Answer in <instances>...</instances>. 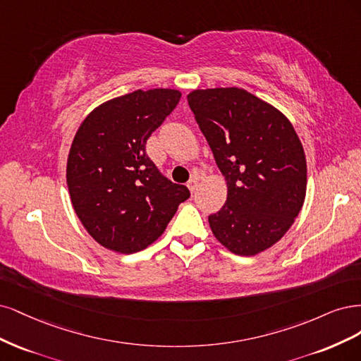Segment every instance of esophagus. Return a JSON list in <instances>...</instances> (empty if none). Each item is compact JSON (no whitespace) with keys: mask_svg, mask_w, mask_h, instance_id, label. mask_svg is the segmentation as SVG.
I'll return each instance as SVG.
<instances>
[{"mask_svg":"<svg viewBox=\"0 0 361 361\" xmlns=\"http://www.w3.org/2000/svg\"><path fill=\"white\" fill-rule=\"evenodd\" d=\"M197 184H200V178H197L196 176H193V177L189 180V183H188V188H189V190H190L192 193L197 189Z\"/></svg>","mask_w":361,"mask_h":361,"instance_id":"34e87169","label":"esophagus"}]
</instances>
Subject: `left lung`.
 <instances>
[{
    "label": "left lung",
    "mask_w": 361,
    "mask_h": 361,
    "mask_svg": "<svg viewBox=\"0 0 361 361\" xmlns=\"http://www.w3.org/2000/svg\"><path fill=\"white\" fill-rule=\"evenodd\" d=\"M195 120L228 184L225 205L208 216L214 237L252 257L271 247L305 202V149L285 115L243 88L195 90Z\"/></svg>",
    "instance_id": "left-lung-1"
}]
</instances>
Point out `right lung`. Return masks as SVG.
I'll return each instance as SVG.
<instances>
[{
	"instance_id": "right-lung-1",
	"label": "right lung",
	"mask_w": 361,
	"mask_h": 361,
	"mask_svg": "<svg viewBox=\"0 0 361 361\" xmlns=\"http://www.w3.org/2000/svg\"><path fill=\"white\" fill-rule=\"evenodd\" d=\"M180 97L177 90H137L104 102L78 129L67 159V185L75 213L103 247L120 253L145 249L190 196L145 151L147 139Z\"/></svg>"
}]
</instances>
